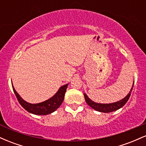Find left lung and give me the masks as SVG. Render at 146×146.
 Returning a JSON list of instances; mask_svg holds the SVG:
<instances>
[{
	"mask_svg": "<svg viewBox=\"0 0 146 146\" xmlns=\"http://www.w3.org/2000/svg\"><path fill=\"white\" fill-rule=\"evenodd\" d=\"M134 83L132 84V86L130 89V92L124 98L122 99V100H119V101L114 102V103L111 104H100V103H96V102L92 101L87 96L86 93H84V95L85 101L87 104H88V106H90L91 108H93V109L97 110V111L101 112V113H110V112L115 111V110L119 109L121 107H123L126 102H128V100L130 98V95H131L132 88H133Z\"/></svg>",
	"mask_w": 146,
	"mask_h": 146,
	"instance_id": "8db88e82",
	"label": "left lung"
}]
</instances>
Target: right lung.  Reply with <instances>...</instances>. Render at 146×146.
I'll list each match as a JSON object with an SVG mask.
<instances>
[{
	"instance_id": "1",
	"label": "right lung",
	"mask_w": 146,
	"mask_h": 146,
	"mask_svg": "<svg viewBox=\"0 0 146 146\" xmlns=\"http://www.w3.org/2000/svg\"><path fill=\"white\" fill-rule=\"evenodd\" d=\"M68 84H66L60 87L58 92L52 98L38 104H31L25 101L15 90L13 84L12 88L20 104L27 111L37 115H46L56 111L59 108L60 106L62 104L64 101V95L66 91Z\"/></svg>"
}]
</instances>
